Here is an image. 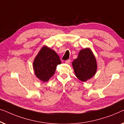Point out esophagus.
I'll return each instance as SVG.
<instances>
[{
  "label": "esophagus",
  "mask_w": 124,
  "mask_h": 124,
  "mask_svg": "<svg viewBox=\"0 0 124 124\" xmlns=\"http://www.w3.org/2000/svg\"><path fill=\"white\" fill-rule=\"evenodd\" d=\"M66 63H67V64H69L71 62V60H66L65 61V62H64Z\"/></svg>",
  "instance_id": "1"
}]
</instances>
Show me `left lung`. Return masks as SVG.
<instances>
[{
  "instance_id": "left-lung-1",
  "label": "left lung",
  "mask_w": 124,
  "mask_h": 124,
  "mask_svg": "<svg viewBox=\"0 0 124 124\" xmlns=\"http://www.w3.org/2000/svg\"><path fill=\"white\" fill-rule=\"evenodd\" d=\"M72 65L76 78L83 82L93 77L97 70L96 58L89 48L80 50L78 58L74 60Z\"/></svg>"
}]
</instances>
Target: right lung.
<instances>
[{
	"label": "right lung",
	"mask_w": 124,
	"mask_h": 124,
	"mask_svg": "<svg viewBox=\"0 0 124 124\" xmlns=\"http://www.w3.org/2000/svg\"><path fill=\"white\" fill-rule=\"evenodd\" d=\"M60 64L61 61L56 52L44 45L33 62L35 75L41 81L47 82L54 74L57 66Z\"/></svg>",
	"instance_id": "add662e5"
}]
</instances>
